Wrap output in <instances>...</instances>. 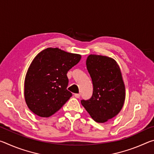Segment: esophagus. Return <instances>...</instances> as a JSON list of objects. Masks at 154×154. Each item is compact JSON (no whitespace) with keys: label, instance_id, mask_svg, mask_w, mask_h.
I'll list each match as a JSON object with an SVG mask.
<instances>
[{"label":"esophagus","instance_id":"1","mask_svg":"<svg viewBox=\"0 0 154 154\" xmlns=\"http://www.w3.org/2000/svg\"><path fill=\"white\" fill-rule=\"evenodd\" d=\"M74 96H75V98H80V96H81V94H75Z\"/></svg>","mask_w":154,"mask_h":154}]
</instances>
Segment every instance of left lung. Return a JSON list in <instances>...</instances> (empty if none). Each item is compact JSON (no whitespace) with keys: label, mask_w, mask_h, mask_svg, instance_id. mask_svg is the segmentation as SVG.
Segmentation results:
<instances>
[{"label":"left lung","mask_w":154,"mask_h":154,"mask_svg":"<svg viewBox=\"0 0 154 154\" xmlns=\"http://www.w3.org/2000/svg\"><path fill=\"white\" fill-rule=\"evenodd\" d=\"M87 69L92 78L93 94L82 105L92 118L104 123L118 115L125 100V85L116 61L107 56L91 54L86 60Z\"/></svg>","instance_id":"left-lung-1"}]
</instances>
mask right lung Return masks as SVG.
Returning <instances> with one entry per match:
<instances>
[{
    "label": "right lung",
    "mask_w": 154,
    "mask_h": 154,
    "mask_svg": "<svg viewBox=\"0 0 154 154\" xmlns=\"http://www.w3.org/2000/svg\"><path fill=\"white\" fill-rule=\"evenodd\" d=\"M79 54L49 48L38 53L28 68L24 81V97L35 115L48 118L72 96L67 90V72L80 61Z\"/></svg>",
    "instance_id": "add662e5"
}]
</instances>
